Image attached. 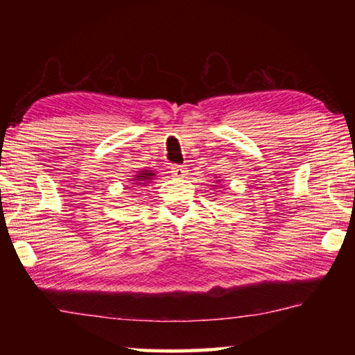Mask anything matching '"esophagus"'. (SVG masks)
<instances>
[{
    "label": "esophagus",
    "mask_w": 355,
    "mask_h": 355,
    "mask_svg": "<svg viewBox=\"0 0 355 355\" xmlns=\"http://www.w3.org/2000/svg\"><path fill=\"white\" fill-rule=\"evenodd\" d=\"M171 173L173 177L183 178L186 175V167L184 166H178V164H172L171 166Z\"/></svg>",
    "instance_id": "obj_1"
}]
</instances>
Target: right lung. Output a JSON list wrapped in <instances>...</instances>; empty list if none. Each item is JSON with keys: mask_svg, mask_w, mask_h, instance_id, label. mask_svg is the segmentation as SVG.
<instances>
[{"mask_svg": "<svg viewBox=\"0 0 355 355\" xmlns=\"http://www.w3.org/2000/svg\"><path fill=\"white\" fill-rule=\"evenodd\" d=\"M152 175H155V173L147 172V171H144L142 173H139V175H136L137 188H146L147 183H148V180H150V177H152Z\"/></svg>", "mask_w": 355, "mask_h": 355, "instance_id": "right-lung-1", "label": "right lung"}]
</instances>
